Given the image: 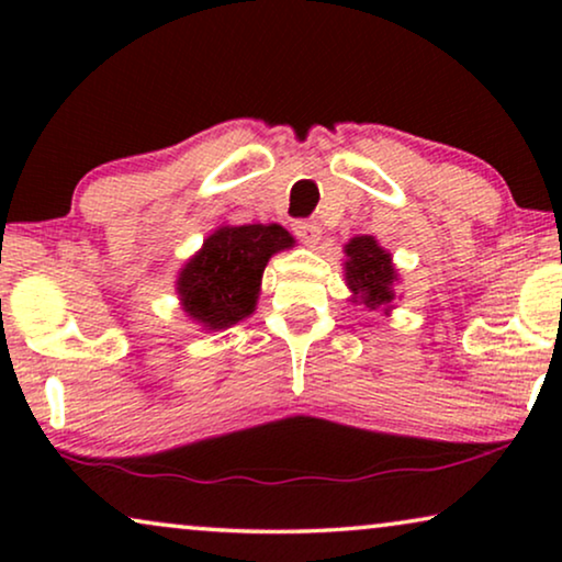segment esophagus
Segmentation results:
<instances>
[{
  "mask_svg": "<svg viewBox=\"0 0 562 562\" xmlns=\"http://www.w3.org/2000/svg\"><path fill=\"white\" fill-rule=\"evenodd\" d=\"M294 233H296L299 240H302L304 245H310V248H314V245H317L319 237H322L319 225H317V222H312V220L294 222Z\"/></svg>",
  "mask_w": 562,
  "mask_h": 562,
  "instance_id": "34e87169",
  "label": "esophagus"
}]
</instances>
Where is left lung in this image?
Here are the masks:
<instances>
[{"mask_svg": "<svg viewBox=\"0 0 562 562\" xmlns=\"http://www.w3.org/2000/svg\"><path fill=\"white\" fill-rule=\"evenodd\" d=\"M345 281L352 291V302L366 304L368 310H394V283L398 281L396 268L391 263V252L379 245L371 235L352 237L345 245Z\"/></svg>", "mask_w": 562, "mask_h": 562, "instance_id": "left-lung-1", "label": "left lung"}]
</instances>
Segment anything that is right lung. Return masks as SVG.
I'll use <instances>...</instances> for the list:
<instances>
[{"label": "right lung", "mask_w": 562, "mask_h": 562, "mask_svg": "<svg viewBox=\"0 0 562 562\" xmlns=\"http://www.w3.org/2000/svg\"><path fill=\"white\" fill-rule=\"evenodd\" d=\"M291 245L281 225L214 229L176 281L187 317L212 333L237 325L256 312L268 258Z\"/></svg>", "instance_id": "add662e5"}]
</instances>
